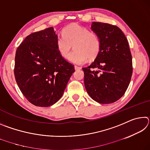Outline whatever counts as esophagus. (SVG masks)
I'll list each match as a JSON object with an SVG mask.
<instances>
[{"label": "esophagus", "instance_id": "esophagus-1", "mask_svg": "<svg viewBox=\"0 0 150 150\" xmlns=\"http://www.w3.org/2000/svg\"><path fill=\"white\" fill-rule=\"evenodd\" d=\"M81 68L80 67H79V66L77 65H75V70H78V69H81Z\"/></svg>", "mask_w": 150, "mask_h": 150}]
</instances>
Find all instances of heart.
I'll return each mask as SVG.
<instances>
[{
    "instance_id": "obj_1",
    "label": "heart",
    "mask_w": 150,
    "mask_h": 150,
    "mask_svg": "<svg viewBox=\"0 0 150 150\" xmlns=\"http://www.w3.org/2000/svg\"><path fill=\"white\" fill-rule=\"evenodd\" d=\"M63 36L56 39V47L63 57L67 58L73 45L75 50L70 54L69 60L76 64H84L87 58L93 59L100 50V40L94 33L77 24H70L62 32Z\"/></svg>"
}]
</instances>
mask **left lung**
<instances>
[{"mask_svg":"<svg viewBox=\"0 0 150 150\" xmlns=\"http://www.w3.org/2000/svg\"><path fill=\"white\" fill-rule=\"evenodd\" d=\"M91 29L100 40L94 62L83 67L88 95L100 104L116 102L124 95L132 75V58L127 38L118 27L93 22Z\"/></svg>","mask_w":150,"mask_h":150,"instance_id":"left-lung-1","label":"left lung"}]
</instances>
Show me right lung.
Returning a JSON list of instances; mask_svg holds the SVG:
<instances>
[{
    "mask_svg": "<svg viewBox=\"0 0 150 150\" xmlns=\"http://www.w3.org/2000/svg\"><path fill=\"white\" fill-rule=\"evenodd\" d=\"M54 28L32 33L17 48L14 76L30 103L47 107L62 97L74 65L62 57L56 47Z\"/></svg>",
    "mask_w": 150,
    "mask_h": 150,
    "instance_id": "add662e5",
    "label": "right lung"
}]
</instances>
